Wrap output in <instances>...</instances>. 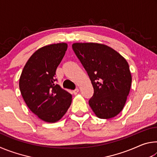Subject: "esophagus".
I'll return each mask as SVG.
<instances>
[{
    "instance_id": "obj_1",
    "label": "esophagus",
    "mask_w": 157,
    "mask_h": 157,
    "mask_svg": "<svg viewBox=\"0 0 157 157\" xmlns=\"http://www.w3.org/2000/svg\"><path fill=\"white\" fill-rule=\"evenodd\" d=\"M73 94L74 95H77L79 93V89H75V90H74V91H73Z\"/></svg>"
}]
</instances>
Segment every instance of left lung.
Wrapping results in <instances>:
<instances>
[{"label": "left lung", "instance_id": "obj_1", "mask_svg": "<svg viewBox=\"0 0 157 157\" xmlns=\"http://www.w3.org/2000/svg\"><path fill=\"white\" fill-rule=\"evenodd\" d=\"M72 48L94 89L89 106L97 117L109 119L123 109L131 88L129 64L121 54L104 44L75 43Z\"/></svg>", "mask_w": 157, "mask_h": 157}]
</instances>
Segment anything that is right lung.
<instances>
[{
    "label": "right lung",
    "mask_w": 157,
    "mask_h": 157,
    "mask_svg": "<svg viewBox=\"0 0 157 157\" xmlns=\"http://www.w3.org/2000/svg\"><path fill=\"white\" fill-rule=\"evenodd\" d=\"M66 43L50 44L29 58L19 79L21 94L28 108L47 123L59 121L72 102V95L55 84V72L64 56Z\"/></svg>",
    "instance_id": "add662e5"
}]
</instances>
